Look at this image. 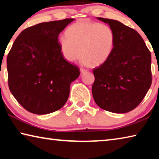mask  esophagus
<instances>
[{
    "mask_svg": "<svg viewBox=\"0 0 159 159\" xmlns=\"http://www.w3.org/2000/svg\"><path fill=\"white\" fill-rule=\"evenodd\" d=\"M80 72H81L82 74H84V73H85V72L88 71L87 69H83V68H80Z\"/></svg>",
    "mask_w": 159,
    "mask_h": 159,
    "instance_id": "34e87169",
    "label": "esophagus"
}]
</instances>
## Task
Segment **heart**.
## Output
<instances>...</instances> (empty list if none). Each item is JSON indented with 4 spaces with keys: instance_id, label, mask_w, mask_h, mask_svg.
<instances>
[{
    "instance_id": "heart-1",
    "label": "heart",
    "mask_w": 159,
    "mask_h": 159,
    "mask_svg": "<svg viewBox=\"0 0 159 159\" xmlns=\"http://www.w3.org/2000/svg\"><path fill=\"white\" fill-rule=\"evenodd\" d=\"M66 36H61L58 42L64 57L69 61H76L82 53L85 64L99 66L108 60L114 50V32L105 24L78 21L69 26Z\"/></svg>"
}]
</instances>
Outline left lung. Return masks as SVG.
Here are the masks:
<instances>
[{"instance_id": "left-lung-1", "label": "left lung", "mask_w": 159, "mask_h": 159, "mask_svg": "<svg viewBox=\"0 0 159 159\" xmlns=\"http://www.w3.org/2000/svg\"><path fill=\"white\" fill-rule=\"evenodd\" d=\"M98 19L113 29L115 43L108 60L93 69V98L106 111L128 112L140 104L152 85L151 52L134 29L116 20Z\"/></svg>"}]
</instances>
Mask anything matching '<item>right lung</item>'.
Masks as SVG:
<instances>
[{
    "instance_id": "add662e5",
    "label": "right lung",
    "mask_w": 159,
    "mask_h": 159,
    "mask_svg": "<svg viewBox=\"0 0 159 159\" xmlns=\"http://www.w3.org/2000/svg\"><path fill=\"white\" fill-rule=\"evenodd\" d=\"M74 20L25 29L7 55L10 90L29 112L42 115L60 109L68 99L71 82L79 76V68L64 58L58 42L59 34Z\"/></svg>"
}]
</instances>
